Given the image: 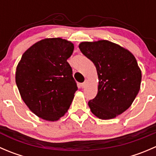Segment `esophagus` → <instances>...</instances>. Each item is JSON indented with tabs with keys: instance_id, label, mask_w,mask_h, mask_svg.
Wrapping results in <instances>:
<instances>
[{
	"instance_id": "obj_1",
	"label": "esophagus",
	"mask_w": 156,
	"mask_h": 156,
	"mask_svg": "<svg viewBox=\"0 0 156 156\" xmlns=\"http://www.w3.org/2000/svg\"><path fill=\"white\" fill-rule=\"evenodd\" d=\"M87 80H86V81H84V82H83L82 84H81V87H82V88H84V87H85L86 86H87Z\"/></svg>"
}]
</instances>
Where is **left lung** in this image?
Here are the masks:
<instances>
[{
    "label": "left lung",
    "mask_w": 156,
    "mask_h": 156,
    "mask_svg": "<svg viewBox=\"0 0 156 156\" xmlns=\"http://www.w3.org/2000/svg\"><path fill=\"white\" fill-rule=\"evenodd\" d=\"M80 50L94 62L98 75V91L88 102L97 118L117 117L131 106L140 89L142 74L135 56L127 49L107 40L84 41Z\"/></svg>",
    "instance_id": "1"
}]
</instances>
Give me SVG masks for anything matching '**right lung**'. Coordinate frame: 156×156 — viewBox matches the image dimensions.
Masks as SVG:
<instances>
[{
    "instance_id": "right-lung-1",
    "label": "right lung",
    "mask_w": 156,
    "mask_h": 156,
    "mask_svg": "<svg viewBox=\"0 0 156 156\" xmlns=\"http://www.w3.org/2000/svg\"><path fill=\"white\" fill-rule=\"evenodd\" d=\"M74 44L61 37L44 38L22 56L16 83L22 99L41 119L55 122L67 112L78 90L67 62Z\"/></svg>"
}]
</instances>
